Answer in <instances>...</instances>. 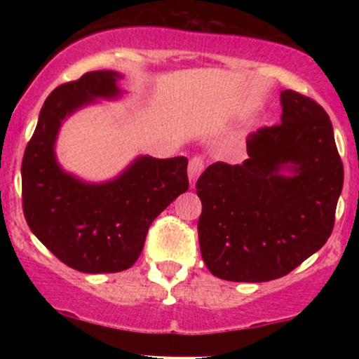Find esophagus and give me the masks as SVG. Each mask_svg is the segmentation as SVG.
I'll use <instances>...</instances> for the list:
<instances>
[{
	"instance_id": "1",
	"label": "esophagus",
	"mask_w": 359,
	"mask_h": 359,
	"mask_svg": "<svg viewBox=\"0 0 359 359\" xmlns=\"http://www.w3.org/2000/svg\"><path fill=\"white\" fill-rule=\"evenodd\" d=\"M204 170V158L203 156L196 155L192 156L191 162H189V168H187V174H189V182H191V187H194L199 179V175L203 174Z\"/></svg>"
}]
</instances>
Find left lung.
<instances>
[{"label": "left lung", "mask_w": 359, "mask_h": 359, "mask_svg": "<svg viewBox=\"0 0 359 359\" xmlns=\"http://www.w3.org/2000/svg\"><path fill=\"white\" fill-rule=\"evenodd\" d=\"M280 102L282 123L250 135L245 162L212 163L196 184L201 255L217 278H280L332 233L344 170L331 119L295 90Z\"/></svg>", "instance_id": "8db88e82"}]
</instances>
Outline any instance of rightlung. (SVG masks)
I'll return each mask as SVG.
<instances>
[{"label":"right lung","mask_w":359,"mask_h":359,"mask_svg":"<svg viewBox=\"0 0 359 359\" xmlns=\"http://www.w3.org/2000/svg\"><path fill=\"white\" fill-rule=\"evenodd\" d=\"M119 79L114 71H94L53 89L23 155L25 219L62 263L84 273L130 269L155 217L189 189L185 156L140 155L100 184L59 165L55 142L62 123L84 106L121 97Z\"/></svg>","instance_id":"obj_1"}]
</instances>
